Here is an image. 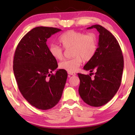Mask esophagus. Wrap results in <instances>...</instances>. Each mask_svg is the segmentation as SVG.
<instances>
[{"mask_svg":"<svg viewBox=\"0 0 135 135\" xmlns=\"http://www.w3.org/2000/svg\"><path fill=\"white\" fill-rule=\"evenodd\" d=\"M68 74L70 75V76H76V74L75 73H71V72H68Z\"/></svg>","mask_w":135,"mask_h":135,"instance_id":"34e87169","label":"esophagus"}]
</instances>
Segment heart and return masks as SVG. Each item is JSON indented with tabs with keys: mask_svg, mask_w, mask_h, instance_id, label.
Segmentation results:
<instances>
[{
	"mask_svg": "<svg viewBox=\"0 0 135 135\" xmlns=\"http://www.w3.org/2000/svg\"><path fill=\"white\" fill-rule=\"evenodd\" d=\"M59 42L65 49L72 47L73 58L59 64V68L68 72L76 71L83 60L89 61L94 57L98 49L97 36L92 33L86 35L81 31L69 30L59 37ZM49 52L56 60H62L64 58L63 48L54 43L50 45Z\"/></svg>",
	"mask_w": 135,
	"mask_h": 135,
	"instance_id": "heart-1",
	"label": "heart"
}]
</instances>
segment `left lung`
Returning <instances> with one entry per match:
<instances>
[{"label":"left lung","mask_w":135,"mask_h":135,"mask_svg":"<svg viewBox=\"0 0 135 135\" xmlns=\"http://www.w3.org/2000/svg\"><path fill=\"white\" fill-rule=\"evenodd\" d=\"M99 33L98 47L94 57L84 70L95 71V76L78 73L80 81L79 93L83 101L92 107H100L110 100L119 89L124 67L122 49L115 37L100 25H93ZM93 74V73H90Z\"/></svg>","instance_id":"obj_1"}]
</instances>
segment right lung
Here are the masks:
<instances>
[{
  "label": "right lung",
  "mask_w": 135,
  "mask_h": 135,
  "mask_svg": "<svg viewBox=\"0 0 135 135\" xmlns=\"http://www.w3.org/2000/svg\"><path fill=\"white\" fill-rule=\"evenodd\" d=\"M54 27H37L21 38L16 48L13 70L18 89L32 106L52 108L60 100L67 78L64 70H58L55 59L49 52L46 41L60 31Z\"/></svg>",
  "instance_id": "obj_1"
}]
</instances>
